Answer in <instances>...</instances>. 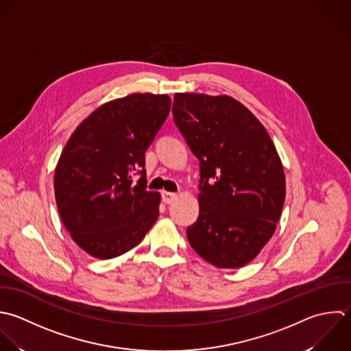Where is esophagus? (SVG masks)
<instances>
[{"mask_svg": "<svg viewBox=\"0 0 351 351\" xmlns=\"http://www.w3.org/2000/svg\"><path fill=\"white\" fill-rule=\"evenodd\" d=\"M161 197H162V201L165 204H172L175 199H176V194L175 193H169V191H162L161 193Z\"/></svg>", "mask_w": 351, "mask_h": 351, "instance_id": "1", "label": "esophagus"}]
</instances>
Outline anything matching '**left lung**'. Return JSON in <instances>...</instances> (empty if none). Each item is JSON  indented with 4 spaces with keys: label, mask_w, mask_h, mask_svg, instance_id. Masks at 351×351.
<instances>
[{
    "label": "left lung",
    "mask_w": 351,
    "mask_h": 351,
    "mask_svg": "<svg viewBox=\"0 0 351 351\" xmlns=\"http://www.w3.org/2000/svg\"><path fill=\"white\" fill-rule=\"evenodd\" d=\"M173 121L199 160V216L186 230L191 247L219 268H241L267 245L279 221L286 179L276 147L241 102L175 94Z\"/></svg>",
    "instance_id": "left-lung-1"
}]
</instances>
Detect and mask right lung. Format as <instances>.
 <instances>
[{
	"instance_id": "add662e5",
	"label": "right lung",
	"mask_w": 351,
	"mask_h": 351,
	"mask_svg": "<svg viewBox=\"0 0 351 351\" xmlns=\"http://www.w3.org/2000/svg\"><path fill=\"white\" fill-rule=\"evenodd\" d=\"M169 109L165 94H131L95 109L66 142L54 172L56 202L72 239L90 256H121L156 223L160 194L146 190L145 152Z\"/></svg>"
}]
</instances>
